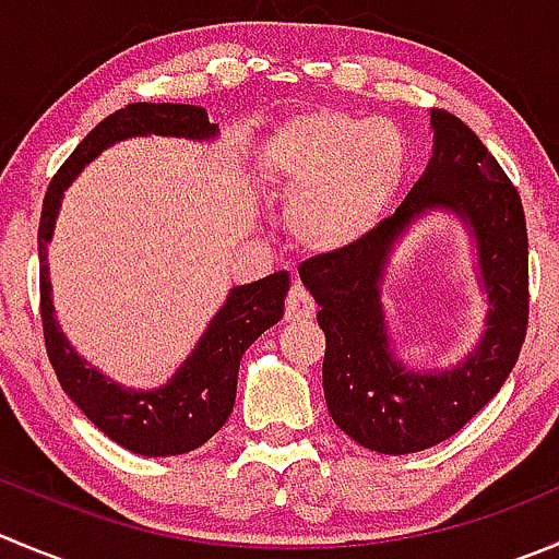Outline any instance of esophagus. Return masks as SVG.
I'll return each mask as SVG.
<instances>
[{"mask_svg":"<svg viewBox=\"0 0 559 559\" xmlns=\"http://www.w3.org/2000/svg\"><path fill=\"white\" fill-rule=\"evenodd\" d=\"M317 306H313V297L302 289L300 284H295L286 295V308H284V317L286 322H306V319L313 317Z\"/></svg>","mask_w":559,"mask_h":559,"instance_id":"obj_1","label":"esophagus"}]
</instances>
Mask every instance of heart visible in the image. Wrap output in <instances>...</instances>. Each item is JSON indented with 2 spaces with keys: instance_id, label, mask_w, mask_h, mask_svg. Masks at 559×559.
<instances>
[{
  "instance_id": "1",
  "label": "heart",
  "mask_w": 559,
  "mask_h": 559,
  "mask_svg": "<svg viewBox=\"0 0 559 559\" xmlns=\"http://www.w3.org/2000/svg\"><path fill=\"white\" fill-rule=\"evenodd\" d=\"M406 139L393 122L335 108L297 114L270 144V175L289 193L286 226L302 251L357 246L382 221L406 175Z\"/></svg>"
}]
</instances>
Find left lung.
I'll list each match as a JSON object with an SVG mask.
<instances>
[{
	"label": "left lung",
	"instance_id": "obj_1",
	"mask_svg": "<svg viewBox=\"0 0 559 559\" xmlns=\"http://www.w3.org/2000/svg\"><path fill=\"white\" fill-rule=\"evenodd\" d=\"M431 128L435 155L401 207L357 246L300 264L328 341L322 384L330 417L346 437L388 456L426 451L464 429L500 393L527 335V224L519 191L462 119L435 108ZM437 206L474 231L490 313L481 344L459 367L409 372L389 352L378 284L394 240Z\"/></svg>",
	"mask_w": 559,
	"mask_h": 559
}]
</instances>
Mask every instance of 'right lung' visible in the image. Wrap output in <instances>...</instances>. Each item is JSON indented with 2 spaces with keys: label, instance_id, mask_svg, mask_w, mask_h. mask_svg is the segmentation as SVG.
I'll return each mask as SVG.
<instances>
[{
  "label": "right lung",
  "instance_id": "add662e5",
  "mask_svg": "<svg viewBox=\"0 0 559 559\" xmlns=\"http://www.w3.org/2000/svg\"><path fill=\"white\" fill-rule=\"evenodd\" d=\"M186 135L213 139L218 124L210 122L202 106L186 103H130L86 133L84 142L59 166L43 199L37 253H40V319L48 360L64 393L111 437L117 445L142 456H180L204 445L226 417L237 395V371L248 346L284 317V297L289 292V273H273L253 284L235 286L224 308L204 330L202 341L171 382L158 390H128L97 368L81 360L53 319L51 281H48L46 246L53 235L59 199L92 158L130 135Z\"/></svg>",
  "mask_w": 559,
  "mask_h": 559
}]
</instances>
